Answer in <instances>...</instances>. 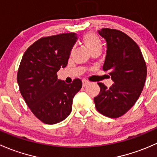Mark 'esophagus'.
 <instances>
[{
	"mask_svg": "<svg viewBox=\"0 0 157 157\" xmlns=\"http://www.w3.org/2000/svg\"><path fill=\"white\" fill-rule=\"evenodd\" d=\"M88 84H89V82H88V81H86V80L82 81V86L83 87H85L86 85H88Z\"/></svg>",
	"mask_w": 157,
	"mask_h": 157,
	"instance_id": "esophagus-1",
	"label": "esophagus"
}]
</instances>
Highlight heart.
<instances>
[{"instance_id": "b5f03b06", "label": "heart", "mask_w": 157, "mask_h": 157, "mask_svg": "<svg viewBox=\"0 0 157 157\" xmlns=\"http://www.w3.org/2000/svg\"><path fill=\"white\" fill-rule=\"evenodd\" d=\"M83 41L90 52L95 50H101V42L98 36L94 33H87L84 35Z\"/></svg>"}]
</instances>
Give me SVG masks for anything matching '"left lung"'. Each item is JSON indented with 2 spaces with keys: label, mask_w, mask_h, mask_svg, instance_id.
Listing matches in <instances>:
<instances>
[{
  "label": "left lung",
  "mask_w": 157,
  "mask_h": 157,
  "mask_svg": "<svg viewBox=\"0 0 157 157\" xmlns=\"http://www.w3.org/2000/svg\"><path fill=\"white\" fill-rule=\"evenodd\" d=\"M98 32L106 43L103 69L110 75L113 84L107 88L98 83L101 91L94 101L98 112L117 118L128 111L140 97L146 81V63L138 44L126 34L111 29Z\"/></svg>",
  "instance_id": "left-lung-1"
}]
</instances>
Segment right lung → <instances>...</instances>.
Returning a JSON list of instances; mask_svg holds the SVG:
<instances>
[{
    "instance_id": "right-lung-1",
    "label": "right lung",
    "mask_w": 157,
    "mask_h": 157,
    "mask_svg": "<svg viewBox=\"0 0 157 157\" xmlns=\"http://www.w3.org/2000/svg\"><path fill=\"white\" fill-rule=\"evenodd\" d=\"M77 40L75 33L41 38L22 56L17 73L19 90L31 111L44 123L64 120L72 111L74 96L82 88L80 79L67 84L56 75L67 67Z\"/></svg>"
}]
</instances>
